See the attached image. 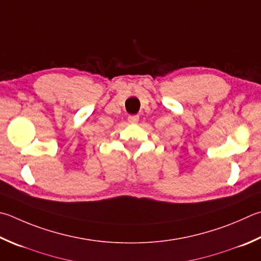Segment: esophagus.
<instances>
[{
	"mask_svg": "<svg viewBox=\"0 0 261 261\" xmlns=\"http://www.w3.org/2000/svg\"><path fill=\"white\" fill-rule=\"evenodd\" d=\"M127 121H129L131 124H136V123H138L139 121V115H130L127 117Z\"/></svg>",
	"mask_w": 261,
	"mask_h": 261,
	"instance_id": "1",
	"label": "esophagus"
}]
</instances>
